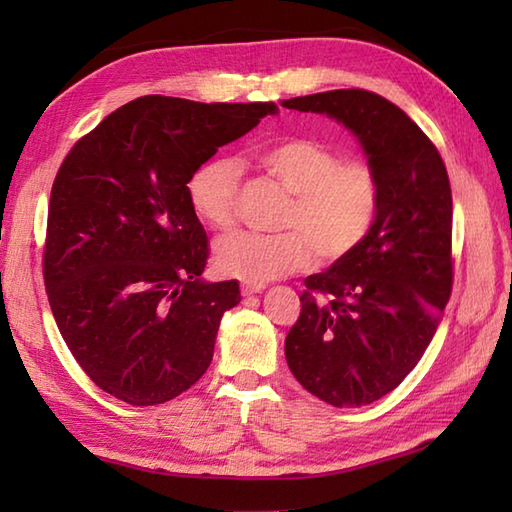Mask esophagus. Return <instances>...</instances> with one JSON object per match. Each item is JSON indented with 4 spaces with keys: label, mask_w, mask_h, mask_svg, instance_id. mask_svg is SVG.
I'll list each match as a JSON object with an SVG mask.
<instances>
[{
    "label": "esophagus",
    "mask_w": 512,
    "mask_h": 512,
    "mask_svg": "<svg viewBox=\"0 0 512 512\" xmlns=\"http://www.w3.org/2000/svg\"><path fill=\"white\" fill-rule=\"evenodd\" d=\"M264 288H266L264 284H248V281H244V284H242V295H244V297L257 295V292H262Z\"/></svg>",
    "instance_id": "1"
}]
</instances>
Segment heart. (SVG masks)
Listing matches in <instances>:
<instances>
[{"label":"heart","mask_w":512,"mask_h":512,"mask_svg":"<svg viewBox=\"0 0 512 512\" xmlns=\"http://www.w3.org/2000/svg\"><path fill=\"white\" fill-rule=\"evenodd\" d=\"M264 169L292 193L281 217L290 231H239L215 246L222 273L248 284H268L306 270L317 253L334 262L365 242L376 224L383 187L372 165L343 162L341 154L308 138H286L259 154ZM242 182L239 162L215 156L195 167L187 180L193 213L213 228L233 226Z\"/></svg>","instance_id":"heart-1"}]
</instances>
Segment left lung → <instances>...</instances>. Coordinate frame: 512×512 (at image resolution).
Segmentation results:
<instances>
[{
    "label": "left lung",
    "mask_w": 512,
    "mask_h": 512,
    "mask_svg": "<svg viewBox=\"0 0 512 512\" xmlns=\"http://www.w3.org/2000/svg\"><path fill=\"white\" fill-rule=\"evenodd\" d=\"M281 105L341 123L383 187L365 242L306 279L286 336L303 389L332 407H363L405 380L442 321L453 286L449 176L422 129L374 92L330 90Z\"/></svg>",
    "instance_id": "1"
}]
</instances>
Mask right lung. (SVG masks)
<instances>
[{"mask_svg": "<svg viewBox=\"0 0 512 512\" xmlns=\"http://www.w3.org/2000/svg\"><path fill=\"white\" fill-rule=\"evenodd\" d=\"M275 103L143 96L105 116L54 178L43 279L65 345L127 405H162L198 383L235 308L237 281L202 277L209 248L187 180Z\"/></svg>", "mask_w": 512, "mask_h": 512, "instance_id": "obj_1", "label": "right lung"}]
</instances>
